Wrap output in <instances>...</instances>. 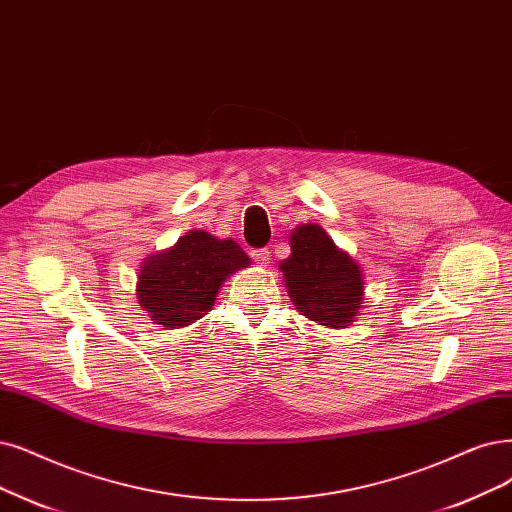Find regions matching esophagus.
Returning a JSON list of instances; mask_svg holds the SVG:
<instances>
[{
	"label": "esophagus",
	"mask_w": 512,
	"mask_h": 512,
	"mask_svg": "<svg viewBox=\"0 0 512 512\" xmlns=\"http://www.w3.org/2000/svg\"><path fill=\"white\" fill-rule=\"evenodd\" d=\"M251 257H253L257 263H261V266H266V263H270V259H272V253H270L268 249H255V251L251 253Z\"/></svg>",
	"instance_id": "34e87169"
}]
</instances>
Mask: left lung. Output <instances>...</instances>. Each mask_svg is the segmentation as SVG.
I'll list each match as a JSON object with an SVG mask.
<instances>
[{
  "instance_id": "obj_1",
  "label": "left lung",
  "mask_w": 512,
  "mask_h": 512,
  "mask_svg": "<svg viewBox=\"0 0 512 512\" xmlns=\"http://www.w3.org/2000/svg\"><path fill=\"white\" fill-rule=\"evenodd\" d=\"M295 308L310 320L342 329L363 304V270L316 223L297 225L291 255L280 263Z\"/></svg>"
}]
</instances>
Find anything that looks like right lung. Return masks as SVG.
<instances>
[{
  "mask_svg": "<svg viewBox=\"0 0 512 512\" xmlns=\"http://www.w3.org/2000/svg\"><path fill=\"white\" fill-rule=\"evenodd\" d=\"M251 263L234 240L187 232L170 249L143 261L137 299L156 325L179 329L215 306L225 278Z\"/></svg>",
  "mask_w": 512,
  "mask_h": 512,
  "instance_id": "obj_1",
  "label": "right lung"
}]
</instances>
